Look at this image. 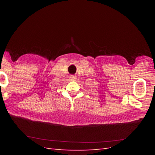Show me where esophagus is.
Instances as JSON below:
<instances>
[{
	"label": "esophagus",
	"mask_w": 155,
	"mask_h": 155,
	"mask_svg": "<svg viewBox=\"0 0 155 155\" xmlns=\"http://www.w3.org/2000/svg\"><path fill=\"white\" fill-rule=\"evenodd\" d=\"M70 78L72 81H75L76 79H77V77H76V76H74V75H71Z\"/></svg>",
	"instance_id": "esophagus-1"
}]
</instances>
